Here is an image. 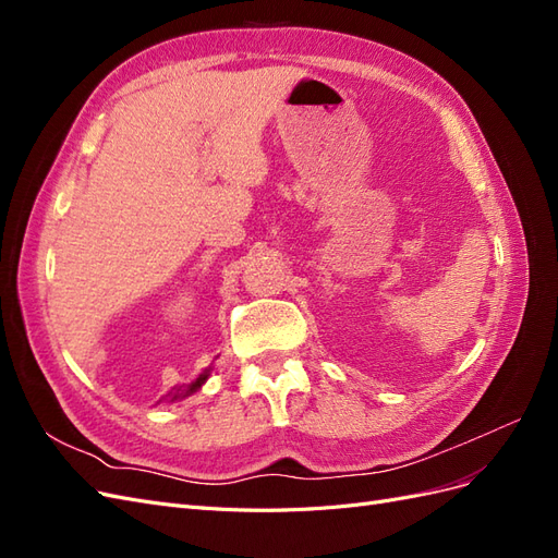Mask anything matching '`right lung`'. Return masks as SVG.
I'll return each mask as SVG.
<instances>
[{
    "label": "right lung",
    "mask_w": 558,
    "mask_h": 558,
    "mask_svg": "<svg viewBox=\"0 0 558 558\" xmlns=\"http://www.w3.org/2000/svg\"><path fill=\"white\" fill-rule=\"evenodd\" d=\"M207 377H209V369H205V373H202L195 381H191L189 386H179V388H174V391L170 393L172 396V400H181V398H189L191 393H195L197 388H202V384L207 381Z\"/></svg>",
    "instance_id": "1"
}]
</instances>
